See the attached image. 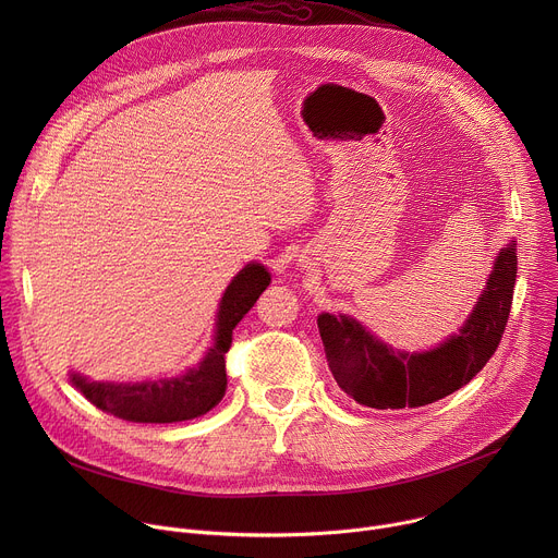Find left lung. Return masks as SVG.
I'll list each match as a JSON object with an SVG mask.
<instances>
[{
    "mask_svg": "<svg viewBox=\"0 0 558 558\" xmlns=\"http://www.w3.org/2000/svg\"><path fill=\"white\" fill-rule=\"evenodd\" d=\"M517 241L495 256L488 282L459 333L428 351H400L371 333L353 315H317L329 368L338 386L377 411L420 409L465 386L495 355L512 306Z\"/></svg>",
    "mask_w": 558,
    "mask_h": 558,
    "instance_id": "1",
    "label": "left lung"
}]
</instances>
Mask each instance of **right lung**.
I'll list each match as a JSON object with an SVG mask.
<instances>
[{"label": "right lung", "instance_id": "right-lung-1", "mask_svg": "<svg viewBox=\"0 0 558 558\" xmlns=\"http://www.w3.org/2000/svg\"><path fill=\"white\" fill-rule=\"evenodd\" d=\"M269 282L271 274L260 263H250L233 276L218 304L214 344L183 375L143 381H93L82 373H70L72 386L97 409L136 424H174L209 413L227 390L225 353L231 347V333Z\"/></svg>", "mask_w": 558, "mask_h": 558}]
</instances>
